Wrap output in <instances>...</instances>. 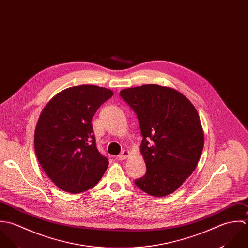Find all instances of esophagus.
Returning a JSON list of instances; mask_svg holds the SVG:
<instances>
[{
    "label": "esophagus",
    "instance_id": "obj_1",
    "mask_svg": "<svg viewBox=\"0 0 248 248\" xmlns=\"http://www.w3.org/2000/svg\"><path fill=\"white\" fill-rule=\"evenodd\" d=\"M129 154H130V152H129L128 150H123V151L120 153V155L118 156V159H119V160H125V159L129 156Z\"/></svg>",
    "mask_w": 248,
    "mask_h": 248
}]
</instances>
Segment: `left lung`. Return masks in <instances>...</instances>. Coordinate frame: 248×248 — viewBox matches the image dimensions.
<instances>
[{"label":"left lung","instance_id":"obj_1","mask_svg":"<svg viewBox=\"0 0 248 248\" xmlns=\"http://www.w3.org/2000/svg\"><path fill=\"white\" fill-rule=\"evenodd\" d=\"M120 95L137 115L147 172L135 184L153 197L175 192L198 166L204 133L198 111L170 87L145 84Z\"/></svg>","mask_w":248,"mask_h":248}]
</instances>
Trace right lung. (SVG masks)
<instances>
[{
    "instance_id": "obj_1",
    "label": "right lung",
    "mask_w": 248,
    "mask_h": 248,
    "mask_svg": "<svg viewBox=\"0 0 248 248\" xmlns=\"http://www.w3.org/2000/svg\"><path fill=\"white\" fill-rule=\"evenodd\" d=\"M113 91L96 85L67 88L42 110L34 149L42 169L62 191L78 194L98 184L108 167L99 152L92 118Z\"/></svg>"
}]
</instances>
